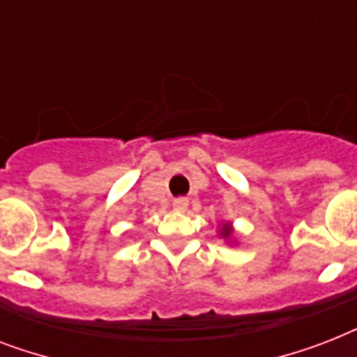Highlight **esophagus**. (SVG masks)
<instances>
[{
    "label": "esophagus",
    "mask_w": 357,
    "mask_h": 357,
    "mask_svg": "<svg viewBox=\"0 0 357 357\" xmlns=\"http://www.w3.org/2000/svg\"><path fill=\"white\" fill-rule=\"evenodd\" d=\"M172 206L174 209H178V211H185L187 206H189V200H187V198H176Z\"/></svg>",
    "instance_id": "34e87169"
}]
</instances>
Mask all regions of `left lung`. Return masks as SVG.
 <instances>
[{
	"label": "left lung",
	"instance_id": "left-lung-1",
	"mask_svg": "<svg viewBox=\"0 0 357 357\" xmlns=\"http://www.w3.org/2000/svg\"><path fill=\"white\" fill-rule=\"evenodd\" d=\"M228 235H231V229H229V226L226 224V226L222 228V237H228Z\"/></svg>",
	"mask_w": 357,
	"mask_h": 357
}]
</instances>
